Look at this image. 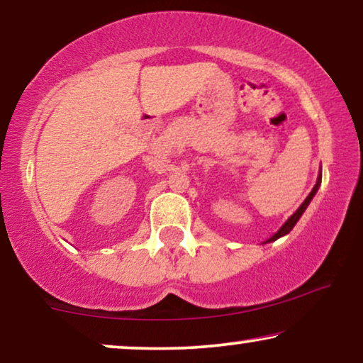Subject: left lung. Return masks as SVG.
<instances>
[{
  "mask_svg": "<svg viewBox=\"0 0 363 363\" xmlns=\"http://www.w3.org/2000/svg\"><path fill=\"white\" fill-rule=\"evenodd\" d=\"M320 180H322V172L319 173V177H317V183H315V185H314V188H312V191L309 193V196H307L306 198V200H304V203H302V205L299 206V208H297V210H296V213H294V215H292L291 218H289V220H287L286 223H284V225H282L281 228H279V231H277L276 233V235H272L271 238H269V240H267L266 242H271V241H276V240H279V238L281 236H284V235H287V233H289L291 230H292V228H294L296 226V223L297 221H299V218L302 216V213H304L306 211V208L307 206H309V203L312 201V198H314L315 196V193H317V190H319V186H320Z\"/></svg>",
  "mask_w": 363,
  "mask_h": 363,
  "instance_id": "8db88e82",
  "label": "left lung"
}]
</instances>
